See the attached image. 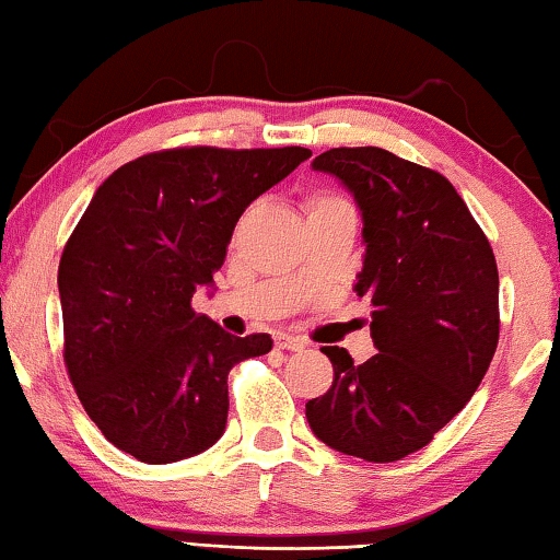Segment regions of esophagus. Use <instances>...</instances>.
Here are the masks:
<instances>
[{"label": "esophagus", "mask_w": 560, "mask_h": 560, "mask_svg": "<svg viewBox=\"0 0 560 560\" xmlns=\"http://www.w3.org/2000/svg\"><path fill=\"white\" fill-rule=\"evenodd\" d=\"M275 346H278L280 351H303V348L307 346V340L300 338V336L280 334L278 338H275Z\"/></svg>", "instance_id": "esophagus-1"}]
</instances>
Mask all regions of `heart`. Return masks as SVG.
Returning <instances> with one entry per match:
<instances>
[{
	"mask_svg": "<svg viewBox=\"0 0 560 560\" xmlns=\"http://www.w3.org/2000/svg\"><path fill=\"white\" fill-rule=\"evenodd\" d=\"M328 201H338L336 197H313L311 199V209L318 207V205H328Z\"/></svg>",
	"mask_w": 560,
	"mask_h": 560,
	"instance_id": "b5f03b06",
	"label": "heart"
}]
</instances>
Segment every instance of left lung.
<instances>
[{"instance_id":"left-lung-1","label":"left lung","mask_w":560,"mask_h":560,"mask_svg":"<svg viewBox=\"0 0 560 560\" xmlns=\"http://www.w3.org/2000/svg\"><path fill=\"white\" fill-rule=\"evenodd\" d=\"M353 194L366 257L355 293L371 303L378 353L353 363L320 348L334 384L305 404L313 434L366 462L427 447L488 374L500 338L498 265L480 224L440 172L376 145L313 161Z\"/></svg>"}]
</instances>
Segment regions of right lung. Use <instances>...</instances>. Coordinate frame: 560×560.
Here are the masks:
<instances>
[{
    "instance_id": "add662e5",
    "label": "right lung",
    "mask_w": 560,
    "mask_h": 560,
    "mask_svg": "<svg viewBox=\"0 0 560 560\" xmlns=\"http://www.w3.org/2000/svg\"><path fill=\"white\" fill-rule=\"evenodd\" d=\"M311 149L182 145L105 179L62 249L65 366L105 440L145 462L194 457L224 434L234 363L272 348L191 307L224 265L234 224Z\"/></svg>"
}]
</instances>
